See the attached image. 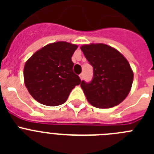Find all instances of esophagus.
Listing matches in <instances>:
<instances>
[{
    "mask_svg": "<svg viewBox=\"0 0 154 154\" xmlns=\"http://www.w3.org/2000/svg\"><path fill=\"white\" fill-rule=\"evenodd\" d=\"M79 77H80V79L82 80L84 79V74L83 73H81V74L79 75Z\"/></svg>",
    "mask_w": 154,
    "mask_h": 154,
    "instance_id": "34e87169",
    "label": "esophagus"
}]
</instances>
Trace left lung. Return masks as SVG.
I'll return each mask as SVG.
<instances>
[{
  "instance_id": "left-lung-1",
  "label": "left lung",
  "mask_w": 154,
  "mask_h": 154,
  "mask_svg": "<svg viewBox=\"0 0 154 154\" xmlns=\"http://www.w3.org/2000/svg\"><path fill=\"white\" fill-rule=\"evenodd\" d=\"M80 48L93 68L92 81L81 82L88 102L99 109L111 108L122 103L133 80V71L126 58L105 44L85 45Z\"/></svg>"
}]
</instances>
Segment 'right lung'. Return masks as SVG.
<instances>
[{
    "label": "right lung",
    "instance_id": "add662e5",
    "mask_svg": "<svg viewBox=\"0 0 154 154\" xmlns=\"http://www.w3.org/2000/svg\"><path fill=\"white\" fill-rule=\"evenodd\" d=\"M76 45L66 42L48 44L37 51L24 68L25 86L31 96L48 106L62 105L71 91L81 82L73 72V53Z\"/></svg>",
    "mask_w": 154,
    "mask_h": 154
}]
</instances>
